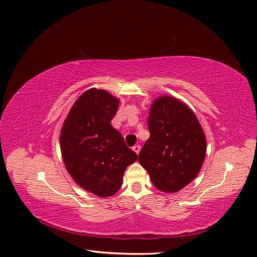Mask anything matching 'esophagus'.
<instances>
[{
    "label": "esophagus",
    "instance_id": "34e87169",
    "mask_svg": "<svg viewBox=\"0 0 257 257\" xmlns=\"http://www.w3.org/2000/svg\"><path fill=\"white\" fill-rule=\"evenodd\" d=\"M140 146L139 145H136L135 147H133V150L136 152V154H137V155H139V152H140Z\"/></svg>",
    "mask_w": 257,
    "mask_h": 257
}]
</instances>
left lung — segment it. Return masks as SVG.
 <instances>
[{"mask_svg":"<svg viewBox=\"0 0 257 257\" xmlns=\"http://www.w3.org/2000/svg\"><path fill=\"white\" fill-rule=\"evenodd\" d=\"M150 137L139 154V162L155 187L166 193L182 190L198 176L206 155L203 129L191 109L171 96L151 103Z\"/></svg>","mask_w":257,"mask_h":257,"instance_id":"1","label":"left lung"}]
</instances>
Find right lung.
Listing matches in <instances>:
<instances>
[{
  "label": "right lung",
  "mask_w": 257,
  "mask_h": 257,
  "mask_svg": "<svg viewBox=\"0 0 257 257\" xmlns=\"http://www.w3.org/2000/svg\"><path fill=\"white\" fill-rule=\"evenodd\" d=\"M119 99L90 88L75 101L63 123L61 151L68 173L80 188L107 198L121 187L125 168L138 159L110 124Z\"/></svg>",
  "instance_id": "right-lung-1"
}]
</instances>
